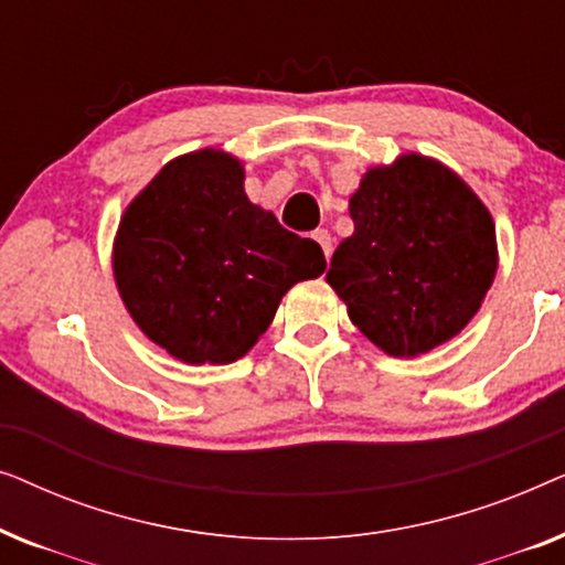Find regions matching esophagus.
I'll use <instances>...</instances> for the list:
<instances>
[{
  "label": "esophagus",
  "mask_w": 565,
  "mask_h": 565,
  "mask_svg": "<svg viewBox=\"0 0 565 565\" xmlns=\"http://www.w3.org/2000/svg\"><path fill=\"white\" fill-rule=\"evenodd\" d=\"M313 238L321 244V249H323V254H327V259H329L331 257V242H334L329 231L327 228H316L313 231Z\"/></svg>",
  "instance_id": "34e87169"
}]
</instances>
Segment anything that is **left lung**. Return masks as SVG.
Masks as SVG:
<instances>
[{
  "instance_id": "1",
  "label": "left lung",
  "mask_w": 565,
  "mask_h": 565,
  "mask_svg": "<svg viewBox=\"0 0 565 565\" xmlns=\"http://www.w3.org/2000/svg\"><path fill=\"white\" fill-rule=\"evenodd\" d=\"M354 234L327 282L354 327L393 358H416L460 334L497 275V228L452 169L422 153L373 167L350 198Z\"/></svg>"
}]
</instances>
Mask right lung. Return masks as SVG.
Segmentation results:
<instances>
[{"label":"right lung","mask_w":565,"mask_h":565,"mask_svg":"<svg viewBox=\"0 0 565 565\" xmlns=\"http://www.w3.org/2000/svg\"><path fill=\"white\" fill-rule=\"evenodd\" d=\"M327 269L321 246L249 203L242 161L177 157L134 198L113 244L138 329L188 365H228L257 344L285 292Z\"/></svg>","instance_id":"1"}]
</instances>
